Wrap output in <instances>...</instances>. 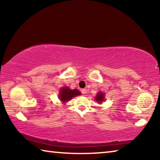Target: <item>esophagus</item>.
Masks as SVG:
<instances>
[{
    "instance_id": "1",
    "label": "esophagus",
    "mask_w": 160,
    "mask_h": 160,
    "mask_svg": "<svg viewBox=\"0 0 160 160\" xmlns=\"http://www.w3.org/2000/svg\"><path fill=\"white\" fill-rule=\"evenodd\" d=\"M81 92L83 94H85L87 93V89H82V90H81Z\"/></svg>"
}]
</instances>
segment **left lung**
<instances>
[{
	"instance_id": "obj_1",
	"label": "left lung",
	"mask_w": 160,
	"mask_h": 160,
	"mask_svg": "<svg viewBox=\"0 0 160 160\" xmlns=\"http://www.w3.org/2000/svg\"><path fill=\"white\" fill-rule=\"evenodd\" d=\"M95 100L99 104H101L104 100V94L102 92H98L95 97Z\"/></svg>"
}]
</instances>
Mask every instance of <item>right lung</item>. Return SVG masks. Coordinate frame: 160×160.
<instances>
[{"instance_id":"obj_1","label":"right lung","mask_w":160,"mask_h":160,"mask_svg":"<svg viewBox=\"0 0 160 160\" xmlns=\"http://www.w3.org/2000/svg\"><path fill=\"white\" fill-rule=\"evenodd\" d=\"M81 94L78 90H70L68 87H64L61 90L58 97L62 102H67L73 97Z\"/></svg>"}]
</instances>
